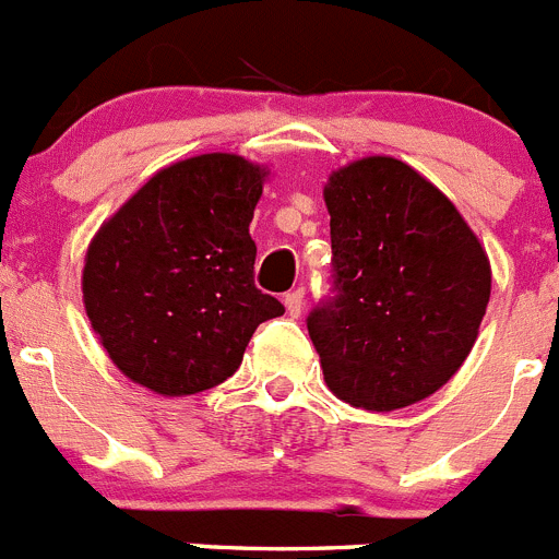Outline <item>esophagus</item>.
<instances>
[{"label": "esophagus", "mask_w": 559, "mask_h": 559, "mask_svg": "<svg viewBox=\"0 0 559 559\" xmlns=\"http://www.w3.org/2000/svg\"><path fill=\"white\" fill-rule=\"evenodd\" d=\"M285 308H288V316H299L305 308V288H296L290 294H285Z\"/></svg>", "instance_id": "34e87169"}]
</instances>
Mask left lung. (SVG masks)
Wrapping results in <instances>:
<instances>
[{
  "label": "left lung",
  "mask_w": 559,
  "mask_h": 559,
  "mask_svg": "<svg viewBox=\"0 0 559 559\" xmlns=\"http://www.w3.org/2000/svg\"><path fill=\"white\" fill-rule=\"evenodd\" d=\"M324 201L333 296L308 333L330 392L367 412L426 400L476 344L490 260L456 206L392 156L333 173Z\"/></svg>",
  "instance_id": "left-lung-1"
}]
</instances>
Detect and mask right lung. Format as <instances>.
Returning <instances> with one entry per match:
<instances>
[{"label": "right lung", "mask_w": 559, "mask_h": 559, "mask_svg": "<svg viewBox=\"0 0 559 559\" xmlns=\"http://www.w3.org/2000/svg\"><path fill=\"white\" fill-rule=\"evenodd\" d=\"M263 170L231 153L165 167L88 246L83 302L108 358L159 394L237 372L257 324L283 316L254 285L249 235Z\"/></svg>", "instance_id": "obj_1"}]
</instances>
